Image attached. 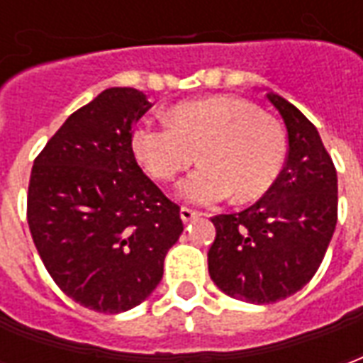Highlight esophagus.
<instances>
[{"label": "esophagus", "instance_id": "esophagus-1", "mask_svg": "<svg viewBox=\"0 0 363 363\" xmlns=\"http://www.w3.org/2000/svg\"><path fill=\"white\" fill-rule=\"evenodd\" d=\"M202 213L196 212V210H192V208H186V206H182L181 208V218L184 223H189V221L196 220V218H200Z\"/></svg>", "mask_w": 363, "mask_h": 363}]
</instances>
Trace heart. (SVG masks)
<instances>
[{
  "instance_id": "heart-1",
  "label": "heart",
  "mask_w": 363,
  "mask_h": 363,
  "mask_svg": "<svg viewBox=\"0 0 363 363\" xmlns=\"http://www.w3.org/2000/svg\"><path fill=\"white\" fill-rule=\"evenodd\" d=\"M281 126L245 99L208 96L184 101L167 114V124H138L132 150L143 169L169 182L198 159L202 165L179 186L184 200L216 204L264 196L286 163Z\"/></svg>"
}]
</instances>
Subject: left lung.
Wrapping results in <instances>:
<instances>
[{
    "instance_id": "8db88e82",
    "label": "left lung",
    "mask_w": 363,
    "mask_h": 363,
    "mask_svg": "<svg viewBox=\"0 0 363 363\" xmlns=\"http://www.w3.org/2000/svg\"><path fill=\"white\" fill-rule=\"evenodd\" d=\"M288 130L278 181L239 213L213 216L208 251L213 284L229 297L267 305L309 284L325 259L338 218V181L317 128L280 95L268 93Z\"/></svg>"
}]
</instances>
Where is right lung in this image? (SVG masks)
<instances>
[{
  "label": "right lung",
  "instance_id": "1",
  "mask_svg": "<svg viewBox=\"0 0 363 363\" xmlns=\"http://www.w3.org/2000/svg\"><path fill=\"white\" fill-rule=\"evenodd\" d=\"M151 103L111 87L75 111L35 159L27 221L44 267L75 303L99 313L140 305L182 233L181 208L143 173L132 128Z\"/></svg>",
  "mask_w": 363,
  "mask_h": 363
}]
</instances>
